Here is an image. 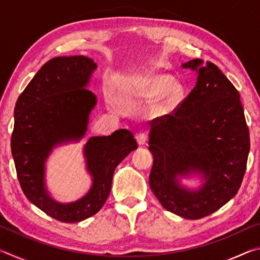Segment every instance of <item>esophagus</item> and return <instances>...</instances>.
<instances>
[{"label": "esophagus", "mask_w": 260, "mask_h": 260, "mask_svg": "<svg viewBox=\"0 0 260 260\" xmlns=\"http://www.w3.org/2000/svg\"><path fill=\"white\" fill-rule=\"evenodd\" d=\"M136 141H138L140 146H143V144H146L148 141V135L146 133H143V132H141V133L136 135Z\"/></svg>", "instance_id": "esophagus-1"}]
</instances>
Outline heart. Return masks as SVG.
<instances>
[{
  "instance_id": "heart-1",
  "label": "heart",
  "mask_w": 260,
  "mask_h": 260,
  "mask_svg": "<svg viewBox=\"0 0 260 260\" xmlns=\"http://www.w3.org/2000/svg\"><path fill=\"white\" fill-rule=\"evenodd\" d=\"M157 94L158 96L151 107L152 111L157 114H169L174 111L181 101L183 86L164 73H148L140 79L136 85V95L151 99Z\"/></svg>"
}]
</instances>
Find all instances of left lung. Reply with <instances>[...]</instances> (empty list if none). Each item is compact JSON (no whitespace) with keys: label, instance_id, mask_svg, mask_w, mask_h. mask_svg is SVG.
Segmentation results:
<instances>
[{"label":"left lung","instance_id":"obj_1","mask_svg":"<svg viewBox=\"0 0 260 260\" xmlns=\"http://www.w3.org/2000/svg\"><path fill=\"white\" fill-rule=\"evenodd\" d=\"M182 67L195 70L197 82L172 113L150 122L153 165L149 184L164 209L201 219L239 191L250 134L240 93L217 65L197 58ZM193 172L204 175V186L199 191L180 186L178 175Z\"/></svg>","mask_w":260,"mask_h":260}]
</instances>
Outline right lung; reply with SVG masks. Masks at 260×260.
Masks as SVG:
<instances>
[{
    "label": "right lung",
    "mask_w": 260,
    "mask_h": 260,
    "mask_svg": "<svg viewBox=\"0 0 260 260\" xmlns=\"http://www.w3.org/2000/svg\"><path fill=\"white\" fill-rule=\"evenodd\" d=\"M96 68L86 56L55 57L39 70L16 102L11 152L20 187L29 202L61 222H79L98 213L111 190L114 169L138 148L127 129L90 138L85 156L93 186L87 195L60 204L47 192L45 162L51 149L79 140L87 131L96 98L85 87Z\"/></svg>",
    "instance_id": "right-lung-1"
}]
</instances>
